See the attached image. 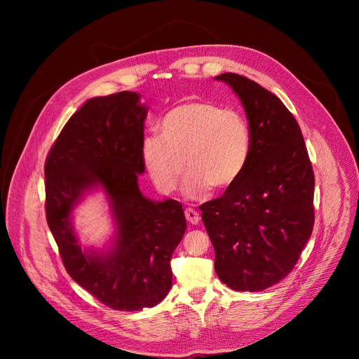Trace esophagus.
<instances>
[{"mask_svg":"<svg viewBox=\"0 0 359 359\" xmlns=\"http://www.w3.org/2000/svg\"><path fill=\"white\" fill-rule=\"evenodd\" d=\"M184 217H186L187 222L192 224V225H196V224H199V221H201V215H199V212H198V211H195L194 208H186V211H184Z\"/></svg>","mask_w":359,"mask_h":359,"instance_id":"1","label":"esophagus"}]
</instances>
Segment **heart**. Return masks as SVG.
Segmentation results:
<instances>
[{"instance_id":"obj_1","label":"heart","mask_w":359,"mask_h":359,"mask_svg":"<svg viewBox=\"0 0 359 359\" xmlns=\"http://www.w3.org/2000/svg\"><path fill=\"white\" fill-rule=\"evenodd\" d=\"M252 154L250 126L240 111L208 100L184 102L170 109L158 123V135L141 144V158L161 194L176 191L189 170L183 191L201 198L211 187L225 191L244 173Z\"/></svg>"}]
</instances>
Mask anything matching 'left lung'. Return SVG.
<instances>
[{
  "instance_id": "left-lung-1",
  "label": "left lung",
  "mask_w": 359,
  "mask_h": 359,
  "mask_svg": "<svg viewBox=\"0 0 359 359\" xmlns=\"http://www.w3.org/2000/svg\"><path fill=\"white\" fill-rule=\"evenodd\" d=\"M246 110L252 154L222 196L199 206L215 272L236 291H263L297 265L314 227V173L298 122L273 93L234 72L217 77Z\"/></svg>"
}]
</instances>
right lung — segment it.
<instances>
[{"instance_id": "1", "label": "right lung", "mask_w": 359, "mask_h": 359, "mask_svg": "<svg viewBox=\"0 0 359 359\" xmlns=\"http://www.w3.org/2000/svg\"><path fill=\"white\" fill-rule=\"evenodd\" d=\"M147 107L121 91L90 99L62 128L45 161V211L68 275L104 306L119 311L154 307L172 288L170 259L186 219L175 199L154 202L138 187ZM107 191L118 224L107 254L81 250L69 215L82 194Z\"/></svg>"}]
</instances>
